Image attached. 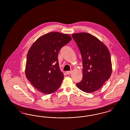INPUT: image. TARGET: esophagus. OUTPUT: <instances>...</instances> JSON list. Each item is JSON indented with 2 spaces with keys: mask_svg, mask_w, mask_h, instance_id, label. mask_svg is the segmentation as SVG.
I'll list each match as a JSON object with an SVG mask.
<instances>
[{
  "mask_svg": "<svg viewBox=\"0 0 130 130\" xmlns=\"http://www.w3.org/2000/svg\"><path fill=\"white\" fill-rule=\"evenodd\" d=\"M66 73L67 74H71L72 73V71H67Z\"/></svg>",
  "mask_w": 130,
  "mask_h": 130,
  "instance_id": "34e87169",
  "label": "esophagus"
}]
</instances>
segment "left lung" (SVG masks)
Returning a JSON list of instances; mask_svg holds the SVG:
<instances>
[{
	"label": "left lung",
	"mask_w": 130,
	"mask_h": 130,
	"mask_svg": "<svg viewBox=\"0 0 130 130\" xmlns=\"http://www.w3.org/2000/svg\"><path fill=\"white\" fill-rule=\"evenodd\" d=\"M82 58L83 78L77 87L86 93L95 92L111 75V58L107 47L98 38L86 32L72 35Z\"/></svg>",
	"instance_id": "obj_1"
}]
</instances>
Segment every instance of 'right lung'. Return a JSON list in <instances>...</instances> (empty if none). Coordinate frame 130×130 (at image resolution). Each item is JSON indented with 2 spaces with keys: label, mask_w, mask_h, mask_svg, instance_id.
Segmentation results:
<instances>
[{
  "label": "right lung",
  "mask_w": 130,
  "mask_h": 130,
  "mask_svg": "<svg viewBox=\"0 0 130 130\" xmlns=\"http://www.w3.org/2000/svg\"><path fill=\"white\" fill-rule=\"evenodd\" d=\"M71 37L51 32L39 37L28 51L25 68L27 78L41 92L50 94L60 86L64 75L59 67L58 55Z\"/></svg>",
  "instance_id": "1"
}]
</instances>
